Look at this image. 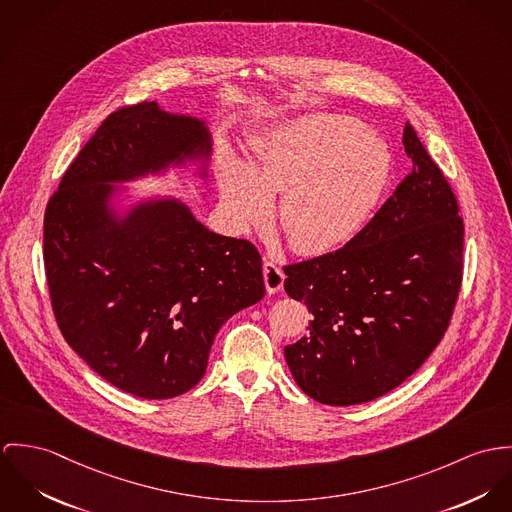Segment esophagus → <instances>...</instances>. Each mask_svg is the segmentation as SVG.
<instances>
[{"mask_svg":"<svg viewBox=\"0 0 512 512\" xmlns=\"http://www.w3.org/2000/svg\"><path fill=\"white\" fill-rule=\"evenodd\" d=\"M263 279H265V286L269 294H275L279 290H283L284 273L283 269L275 263V261H265L263 263Z\"/></svg>","mask_w":512,"mask_h":512,"instance_id":"1","label":"esophagus"}]
</instances>
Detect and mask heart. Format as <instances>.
I'll list each match as a JSON object with an SVG mask.
<instances>
[{
    "label": "heart",
    "mask_w": 512,
    "mask_h": 512,
    "mask_svg": "<svg viewBox=\"0 0 512 512\" xmlns=\"http://www.w3.org/2000/svg\"><path fill=\"white\" fill-rule=\"evenodd\" d=\"M391 174V151L363 123L312 114L283 123L251 143L249 165H220L222 202L237 226L259 224L281 194L277 222L302 253L347 243L373 214Z\"/></svg>",
    "instance_id": "b5f03b06"
}]
</instances>
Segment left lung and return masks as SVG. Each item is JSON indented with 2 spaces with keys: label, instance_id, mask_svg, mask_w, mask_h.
I'll use <instances>...</instances> for the list:
<instances>
[{
  "label": "left lung",
  "instance_id": "8db88e82",
  "mask_svg": "<svg viewBox=\"0 0 512 512\" xmlns=\"http://www.w3.org/2000/svg\"><path fill=\"white\" fill-rule=\"evenodd\" d=\"M412 171L375 218L336 253L284 267V290L312 312L284 347L296 385L351 406L404 383L444 338L463 271L454 192L406 121Z\"/></svg>",
  "mask_w": 512,
  "mask_h": 512
}]
</instances>
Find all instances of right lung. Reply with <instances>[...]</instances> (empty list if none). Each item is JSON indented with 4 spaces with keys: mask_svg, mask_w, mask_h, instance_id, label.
<instances>
[{
    "mask_svg": "<svg viewBox=\"0 0 512 512\" xmlns=\"http://www.w3.org/2000/svg\"><path fill=\"white\" fill-rule=\"evenodd\" d=\"M204 119L141 102L108 115L45 212V271L58 328L108 383L172 398L206 373L220 328L265 296L247 239L218 235L172 196L127 202L145 176L194 167L206 180Z\"/></svg>",
    "mask_w": 512,
    "mask_h": 512,
    "instance_id": "1",
    "label": "right lung"
}]
</instances>
